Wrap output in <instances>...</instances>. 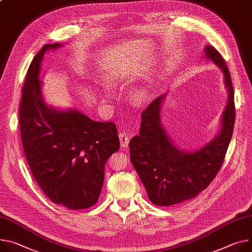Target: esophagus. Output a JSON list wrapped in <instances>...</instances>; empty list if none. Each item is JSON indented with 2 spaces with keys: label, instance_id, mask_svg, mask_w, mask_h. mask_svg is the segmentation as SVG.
Returning <instances> with one entry per match:
<instances>
[{
  "label": "esophagus",
  "instance_id": "obj_1",
  "mask_svg": "<svg viewBox=\"0 0 252 252\" xmlns=\"http://www.w3.org/2000/svg\"><path fill=\"white\" fill-rule=\"evenodd\" d=\"M119 139H120V143L122 147H127L129 144V140H130V135L126 132L120 131L119 133Z\"/></svg>",
  "mask_w": 252,
  "mask_h": 252
}]
</instances>
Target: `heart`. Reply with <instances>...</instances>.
<instances>
[{"instance_id":"b5f03b06","label":"heart","mask_w":252,"mask_h":252,"mask_svg":"<svg viewBox=\"0 0 252 252\" xmlns=\"http://www.w3.org/2000/svg\"><path fill=\"white\" fill-rule=\"evenodd\" d=\"M107 82H108L109 85L113 86V85H115L116 79H115V77H110V79ZM100 96H101L102 100H107L108 94H107L106 92H102V93H100ZM145 98H146V91L139 90V91L135 93V100H136L137 102H143L145 100Z\"/></svg>"}]
</instances>
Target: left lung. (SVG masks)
<instances>
[{
    "label": "left lung",
    "instance_id": "obj_1",
    "mask_svg": "<svg viewBox=\"0 0 252 252\" xmlns=\"http://www.w3.org/2000/svg\"><path fill=\"white\" fill-rule=\"evenodd\" d=\"M205 56L222 70L228 91V102L217 136L196 151L179 149L160 123L163 94L143 111L139 135L129 142L130 160L149 200L157 206L177 205L197 197L204 190L219 172L233 133L234 91L229 69L213 46L205 47Z\"/></svg>",
    "mask_w": 252,
    "mask_h": 252
}]
</instances>
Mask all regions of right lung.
<instances>
[{
	"instance_id": "add662e5",
	"label": "right lung",
	"mask_w": 252,
	"mask_h": 252,
	"mask_svg": "<svg viewBox=\"0 0 252 252\" xmlns=\"http://www.w3.org/2000/svg\"><path fill=\"white\" fill-rule=\"evenodd\" d=\"M62 44H45L28 68L19 109L21 140L32 175L53 203L87 209L99 199L108 158L120 148L113 122L82 112L57 111L43 100L39 80L43 54Z\"/></svg>"
}]
</instances>
